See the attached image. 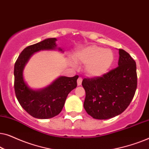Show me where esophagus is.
<instances>
[{"label":"esophagus","instance_id":"34e87169","mask_svg":"<svg viewBox=\"0 0 149 149\" xmlns=\"http://www.w3.org/2000/svg\"><path fill=\"white\" fill-rule=\"evenodd\" d=\"M82 78L81 77H79L78 80H77V85H81V83H82Z\"/></svg>","mask_w":149,"mask_h":149}]
</instances>
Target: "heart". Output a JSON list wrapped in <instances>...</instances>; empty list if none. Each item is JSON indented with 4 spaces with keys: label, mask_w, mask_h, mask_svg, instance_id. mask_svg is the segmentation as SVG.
Listing matches in <instances>:
<instances>
[{
    "label": "heart",
    "mask_w": 149,
    "mask_h": 149,
    "mask_svg": "<svg viewBox=\"0 0 149 149\" xmlns=\"http://www.w3.org/2000/svg\"><path fill=\"white\" fill-rule=\"evenodd\" d=\"M77 62L86 64L85 71L90 77H99L107 72L113 64L114 55L111 50L91 45L79 52Z\"/></svg>",
    "instance_id": "heart-1"
}]
</instances>
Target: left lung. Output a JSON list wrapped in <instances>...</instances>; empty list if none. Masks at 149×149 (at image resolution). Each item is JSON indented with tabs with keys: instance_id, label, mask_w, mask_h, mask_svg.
<instances>
[{
	"instance_id": "left-lung-1",
	"label": "left lung",
	"mask_w": 149,
	"mask_h": 149,
	"mask_svg": "<svg viewBox=\"0 0 149 149\" xmlns=\"http://www.w3.org/2000/svg\"><path fill=\"white\" fill-rule=\"evenodd\" d=\"M117 68L100 77L84 79V109L96 119H108L119 115L128 107L137 88L136 64L125 51L119 49Z\"/></svg>"
}]
</instances>
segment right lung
<instances>
[{
  "label": "right lung",
  "instance_id": "obj_1",
  "mask_svg": "<svg viewBox=\"0 0 149 149\" xmlns=\"http://www.w3.org/2000/svg\"><path fill=\"white\" fill-rule=\"evenodd\" d=\"M56 38H51L26 47L21 52L14 66V89L19 104L27 113L37 119H49L62 111L68 94L76 88L78 75L60 77L52 85L41 90L30 89L24 82L23 70L34 53L56 48ZM62 51L61 49H58Z\"/></svg>",
  "mask_w": 149,
  "mask_h": 149
}]
</instances>
